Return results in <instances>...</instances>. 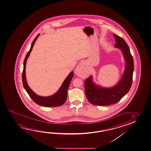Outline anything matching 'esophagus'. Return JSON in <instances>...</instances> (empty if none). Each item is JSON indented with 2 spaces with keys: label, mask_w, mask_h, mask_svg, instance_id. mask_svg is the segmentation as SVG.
<instances>
[{
  "label": "esophagus",
  "mask_w": 151,
  "mask_h": 151,
  "mask_svg": "<svg viewBox=\"0 0 151 151\" xmlns=\"http://www.w3.org/2000/svg\"><path fill=\"white\" fill-rule=\"evenodd\" d=\"M84 64L83 63L80 64L77 67L76 69V71L77 72H83V70H85L84 68Z\"/></svg>",
  "instance_id": "esophagus-1"
}]
</instances>
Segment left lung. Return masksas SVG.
<instances>
[{"mask_svg": "<svg viewBox=\"0 0 151 151\" xmlns=\"http://www.w3.org/2000/svg\"><path fill=\"white\" fill-rule=\"evenodd\" d=\"M113 35L116 42L115 47L120 48L125 59V72L120 81L115 86L110 88H104L96 85L92 81L91 76L86 79V96L90 103L93 105L105 106L117 103L127 94L132 85L134 69L133 57L125 40L115 34Z\"/></svg>", "mask_w": 151, "mask_h": 151, "instance_id": "8db88e82", "label": "left lung"}]
</instances>
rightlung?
I'll return each mask as SVG.
<instances>
[{"label":"right lung","instance_id":"obj_1","mask_svg":"<svg viewBox=\"0 0 151 151\" xmlns=\"http://www.w3.org/2000/svg\"><path fill=\"white\" fill-rule=\"evenodd\" d=\"M40 34H38L37 36L35 37V39L33 40V42L31 45V48L29 49V52L27 53L26 57L24 59V66H23V70L22 72V83L24 89H25L26 92L29 94L31 98L33 100L35 103L38 105L45 106V107H57L61 105H63L65 103L66 99H67V93L68 87L70 86V83L73 77L74 76L73 72L70 73V74L68 75V76L66 78L65 81L62 83L60 88L59 90L55 93V94L51 96H40L35 94L34 92L30 89L29 86L27 85L26 81V76H25V68H26V61L29 55H30V53L32 51L33 49V46L35 44L36 40H37V38L39 37Z\"/></svg>","mask_w":151,"mask_h":151}]
</instances>
